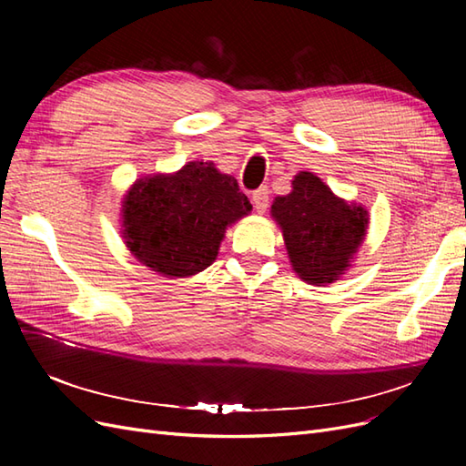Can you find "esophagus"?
Segmentation results:
<instances>
[{"instance_id":"34e87169","label":"esophagus","mask_w":466,"mask_h":466,"mask_svg":"<svg viewBox=\"0 0 466 466\" xmlns=\"http://www.w3.org/2000/svg\"><path fill=\"white\" fill-rule=\"evenodd\" d=\"M252 204H255L258 214H264L268 204H270V190H268V187H260L252 192Z\"/></svg>"}]
</instances>
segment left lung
<instances>
[{
	"mask_svg": "<svg viewBox=\"0 0 466 466\" xmlns=\"http://www.w3.org/2000/svg\"><path fill=\"white\" fill-rule=\"evenodd\" d=\"M272 216L284 231L293 270L309 284H332L368 229V211L336 198L313 173L293 178V190L278 196Z\"/></svg>",
	"mask_w": 466,
	"mask_h": 466,
	"instance_id": "left-lung-1",
	"label": "left lung"
}]
</instances>
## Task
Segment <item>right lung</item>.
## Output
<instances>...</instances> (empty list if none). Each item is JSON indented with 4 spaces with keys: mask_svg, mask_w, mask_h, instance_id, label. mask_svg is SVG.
I'll return each mask as SVG.
<instances>
[{
    "mask_svg": "<svg viewBox=\"0 0 466 466\" xmlns=\"http://www.w3.org/2000/svg\"><path fill=\"white\" fill-rule=\"evenodd\" d=\"M250 209L233 177L192 161L175 175L136 182L124 198V238L151 270L187 278L216 260L225 228Z\"/></svg>",
    "mask_w": 466,
    "mask_h": 466,
    "instance_id": "1",
    "label": "right lung"
}]
</instances>
